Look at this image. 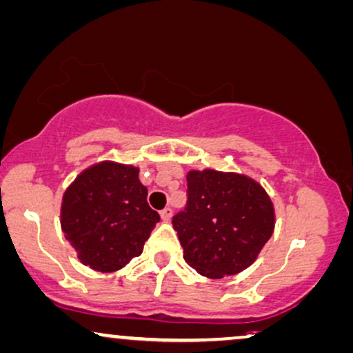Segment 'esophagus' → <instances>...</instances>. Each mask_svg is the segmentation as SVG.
<instances>
[{
  "mask_svg": "<svg viewBox=\"0 0 353 353\" xmlns=\"http://www.w3.org/2000/svg\"><path fill=\"white\" fill-rule=\"evenodd\" d=\"M171 217H172V210H171V208H165V210L161 211V221L170 222Z\"/></svg>",
  "mask_w": 353,
  "mask_h": 353,
  "instance_id": "obj_1",
  "label": "esophagus"
}]
</instances>
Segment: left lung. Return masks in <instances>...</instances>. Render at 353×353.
Here are the masks:
<instances>
[{
    "mask_svg": "<svg viewBox=\"0 0 353 353\" xmlns=\"http://www.w3.org/2000/svg\"><path fill=\"white\" fill-rule=\"evenodd\" d=\"M188 203L172 219L183 259L217 280L246 270L275 228V208L254 179L240 172L190 170Z\"/></svg>",
    "mask_w": 353,
    "mask_h": 353,
    "instance_id": "obj_1",
    "label": "left lung"
}]
</instances>
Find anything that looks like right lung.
<instances>
[{
  "instance_id": "right-lung-1",
  "label": "right lung",
  "mask_w": 353,
  "mask_h": 353,
  "mask_svg": "<svg viewBox=\"0 0 353 353\" xmlns=\"http://www.w3.org/2000/svg\"><path fill=\"white\" fill-rule=\"evenodd\" d=\"M139 168L103 160L79 172L61 205L63 236L89 269L112 274L142 254L157 222Z\"/></svg>"
}]
</instances>
